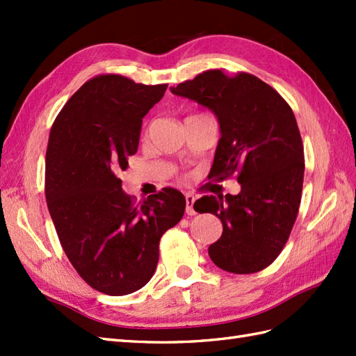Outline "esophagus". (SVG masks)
<instances>
[{
    "label": "esophagus",
    "mask_w": 356,
    "mask_h": 356,
    "mask_svg": "<svg viewBox=\"0 0 356 356\" xmlns=\"http://www.w3.org/2000/svg\"><path fill=\"white\" fill-rule=\"evenodd\" d=\"M185 202H186V214L188 216H194L195 214V209H194V202H195V197L193 194H186L185 195Z\"/></svg>",
    "instance_id": "obj_1"
}]
</instances>
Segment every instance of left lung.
<instances>
[{
  "label": "left lung",
  "mask_w": 356,
  "mask_h": 356,
  "mask_svg": "<svg viewBox=\"0 0 356 356\" xmlns=\"http://www.w3.org/2000/svg\"><path fill=\"white\" fill-rule=\"evenodd\" d=\"M214 113L220 125L209 177L237 174L240 193L194 203L197 213L222 220L223 232L208 254L232 274H254L284 248L298 214L305 176V151L292 108L254 74L226 76L208 70L171 87Z\"/></svg>",
  "instance_id": "left-lung-1"
}]
</instances>
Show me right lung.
Listing matches in <instances>:
<instances>
[{"label": "right lung", "instance_id": "add662e5", "mask_svg": "<svg viewBox=\"0 0 356 356\" xmlns=\"http://www.w3.org/2000/svg\"><path fill=\"white\" fill-rule=\"evenodd\" d=\"M166 87L99 74L70 97L50 130L45 199L59 241L84 282L115 297L149 282L161 237L185 213L184 194L174 188L134 203L118 177L138 151L143 116Z\"/></svg>", "mask_w": 356, "mask_h": 356}]
</instances>
